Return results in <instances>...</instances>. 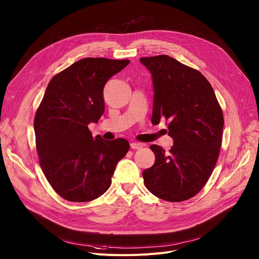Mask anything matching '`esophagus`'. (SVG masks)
Masks as SVG:
<instances>
[{
	"label": "esophagus",
	"instance_id": "esophagus-1",
	"mask_svg": "<svg viewBox=\"0 0 259 259\" xmlns=\"http://www.w3.org/2000/svg\"><path fill=\"white\" fill-rule=\"evenodd\" d=\"M130 146H131L132 150H140L143 147V144L139 143V142H131Z\"/></svg>",
	"mask_w": 259,
	"mask_h": 259
}]
</instances>
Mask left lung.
<instances>
[{
    "label": "left lung",
    "instance_id": "1",
    "mask_svg": "<svg viewBox=\"0 0 259 259\" xmlns=\"http://www.w3.org/2000/svg\"><path fill=\"white\" fill-rule=\"evenodd\" d=\"M154 89L152 124L169 121V153L152 144L155 164L142 172L146 189L168 202L196 196L211 176L223 139L224 115L202 73L168 55L141 57Z\"/></svg>",
    "mask_w": 259,
    "mask_h": 259
}]
</instances>
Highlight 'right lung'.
I'll use <instances>...</instances> for the list:
<instances>
[{
	"label": "right lung",
	"mask_w": 259,
	"mask_h": 259,
	"mask_svg": "<svg viewBox=\"0 0 259 259\" xmlns=\"http://www.w3.org/2000/svg\"><path fill=\"white\" fill-rule=\"evenodd\" d=\"M128 59L84 58L49 82L34 117L41 168L53 190L70 202H89L112 183L118 162L129 151L126 139L104 140L88 128L104 113L103 87Z\"/></svg>",
	"instance_id": "right-lung-1"
}]
</instances>
